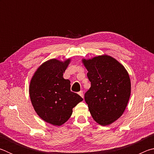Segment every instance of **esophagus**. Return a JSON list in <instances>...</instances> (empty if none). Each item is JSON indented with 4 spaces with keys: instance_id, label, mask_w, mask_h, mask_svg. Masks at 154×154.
Segmentation results:
<instances>
[{
    "instance_id": "1",
    "label": "esophagus",
    "mask_w": 154,
    "mask_h": 154,
    "mask_svg": "<svg viewBox=\"0 0 154 154\" xmlns=\"http://www.w3.org/2000/svg\"><path fill=\"white\" fill-rule=\"evenodd\" d=\"M78 94H79L81 96H82V98H83V91H80V92H79V93H78Z\"/></svg>"
}]
</instances>
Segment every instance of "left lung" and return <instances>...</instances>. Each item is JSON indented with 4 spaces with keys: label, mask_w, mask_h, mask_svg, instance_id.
<instances>
[{
    "label": "left lung",
    "mask_w": 154,
    "mask_h": 154,
    "mask_svg": "<svg viewBox=\"0 0 154 154\" xmlns=\"http://www.w3.org/2000/svg\"><path fill=\"white\" fill-rule=\"evenodd\" d=\"M91 87L85 100L93 119L102 126L116 121L126 108L131 83L123 65L107 55L82 60Z\"/></svg>",
    "instance_id": "left-lung-1"
}]
</instances>
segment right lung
Returning <instances> with one entry per match:
<instances>
[{"instance_id":"add662e5","label":"right lung","mask_w":154,"mask_h":154,"mask_svg":"<svg viewBox=\"0 0 154 154\" xmlns=\"http://www.w3.org/2000/svg\"><path fill=\"white\" fill-rule=\"evenodd\" d=\"M71 60L46 61L38 68L30 81L29 94L36 113L48 123L61 126L70 118L83 98L71 91V82L63 73Z\"/></svg>"}]
</instances>
